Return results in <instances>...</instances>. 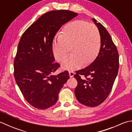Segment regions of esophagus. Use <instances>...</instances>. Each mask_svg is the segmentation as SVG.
<instances>
[{
  "instance_id": "1",
  "label": "esophagus",
  "mask_w": 132,
  "mask_h": 132,
  "mask_svg": "<svg viewBox=\"0 0 132 132\" xmlns=\"http://www.w3.org/2000/svg\"><path fill=\"white\" fill-rule=\"evenodd\" d=\"M69 75H70V77L72 78L74 77V72L73 71H69Z\"/></svg>"
}]
</instances>
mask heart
<instances>
[{
    "instance_id": "1",
    "label": "heart",
    "mask_w": 132,
    "mask_h": 132,
    "mask_svg": "<svg viewBox=\"0 0 132 132\" xmlns=\"http://www.w3.org/2000/svg\"><path fill=\"white\" fill-rule=\"evenodd\" d=\"M101 37L97 28L82 20H75L67 24L61 35L53 41V53L59 62L66 59L71 50L72 55L64 62L62 68L74 70L83 63L92 62L99 54Z\"/></svg>"
}]
</instances>
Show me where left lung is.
I'll return each instance as SVG.
<instances>
[{"mask_svg":"<svg viewBox=\"0 0 132 132\" xmlns=\"http://www.w3.org/2000/svg\"><path fill=\"white\" fill-rule=\"evenodd\" d=\"M92 20L101 37L99 53L93 62L77 71L74 76L78 82L75 89V97L80 103L91 107L100 105L107 98L119 68V53L110 35L96 20L92 19ZM81 76L84 78H81Z\"/></svg>","mask_w":132,"mask_h":132,"instance_id":"1","label":"left lung"}]
</instances>
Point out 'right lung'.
Segmentation results:
<instances>
[{"label": "right lung", "mask_w": 132, "mask_h": 132, "mask_svg": "<svg viewBox=\"0 0 132 132\" xmlns=\"http://www.w3.org/2000/svg\"><path fill=\"white\" fill-rule=\"evenodd\" d=\"M78 15L68 10L52 11L40 17L22 35L14 61V77L26 100L35 108L54 105L68 71L53 75L60 64L54 62L52 44L62 25Z\"/></svg>", "instance_id": "1"}]
</instances>
